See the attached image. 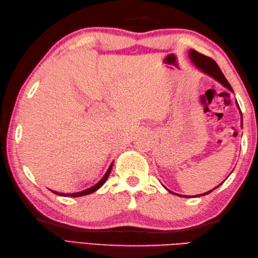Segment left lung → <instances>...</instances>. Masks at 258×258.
Instances as JSON below:
<instances>
[{
	"instance_id": "left-lung-1",
	"label": "left lung",
	"mask_w": 258,
	"mask_h": 258,
	"mask_svg": "<svg viewBox=\"0 0 258 258\" xmlns=\"http://www.w3.org/2000/svg\"><path fill=\"white\" fill-rule=\"evenodd\" d=\"M188 55H189V57H190V59H191V62L194 63L195 67H196L197 69H199V70H201L203 73L210 75L211 78L215 79V80L218 82V83H221L223 86H225L226 89H228L231 92H234L233 89H232L231 84L228 83V81L226 80L225 76H224V74H223V72L221 71L220 67H218L217 63H216L215 61H214L213 58L208 57V56H205V55H203V54L199 53V52L195 51V50H189ZM237 105H238V104H237ZM238 107H239V106H238ZM240 113H242V112H240ZM242 119H243V117H242ZM242 126H243V122H242ZM221 184H222V183H221ZM221 184H220V185H221ZM220 185H218V186H220ZM218 186H216L215 188H217ZM215 188L208 190V191H206V193L202 194V195L210 194L211 191H213ZM167 190H168V189H167ZM168 191H171V190H168ZM171 193H172V191H171ZM173 194H174V193H173ZM175 195H178V194H175ZM202 195H196V196H202ZM178 196H182V195H178ZM184 197H189V196L184 195ZM190 197H191V196H190Z\"/></svg>"
}]
</instances>
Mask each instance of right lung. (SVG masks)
I'll list each match as a JSON object with an SVG mask.
<instances>
[{
  "label": "right lung",
  "instance_id": "add662e5",
  "mask_svg": "<svg viewBox=\"0 0 258 258\" xmlns=\"http://www.w3.org/2000/svg\"><path fill=\"white\" fill-rule=\"evenodd\" d=\"M112 167H113V163L111 164V166L108 167V169H107V172L105 173V175H104L103 176V178L100 180V182H98L97 184H95L94 186H92V187H90V188H87V189H85V190H82V191H78V193H72V194H64V193H57V191H55V190H51V191H53L54 194H56V195H61V196H71V197H80V196H84V195H89V194H91V193H93V191H95V190H97L98 188L101 187V186L105 183V180L107 179V177H108V175H109V173H111V171H112Z\"/></svg>",
  "mask_w": 258,
  "mask_h": 258
}]
</instances>
